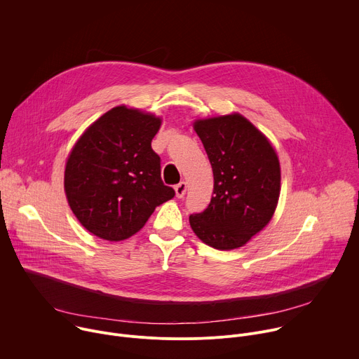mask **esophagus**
Here are the masks:
<instances>
[{
  "mask_svg": "<svg viewBox=\"0 0 359 359\" xmlns=\"http://www.w3.org/2000/svg\"><path fill=\"white\" fill-rule=\"evenodd\" d=\"M186 190H187V184H186V182H180V183H177V184L175 186L176 197H177V198H182V197L184 196Z\"/></svg>",
  "mask_w": 359,
  "mask_h": 359,
  "instance_id": "esophagus-1",
  "label": "esophagus"
}]
</instances>
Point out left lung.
Listing matches in <instances>:
<instances>
[{"instance_id": "1", "label": "left lung", "mask_w": 359, "mask_h": 359, "mask_svg": "<svg viewBox=\"0 0 359 359\" xmlns=\"http://www.w3.org/2000/svg\"><path fill=\"white\" fill-rule=\"evenodd\" d=\"M193 128L213 169L215 196L206 210L190 215L191 230L217 250L238 248L276 212L281 187L277 153L240 114L197 119Z\"/></svg>"}]
</instances>
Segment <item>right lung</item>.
<instances>
[{"instance_id":"obj_1","label":"right lung","mask_w":359,"mask_h":359,"mask_svg":"<svg viewBox=\"0 0 359 359\" xmlns=\"http://www.w3.org/2000/svg\"><path fill=\"white\" fill-rule=\"evenodd\" d=\"M162 119L116 107L95 121L69 153L64 187L69 208L93 236L121 241L137 233L175 196L151 149Z\"/></svg>"}]
</instances>
